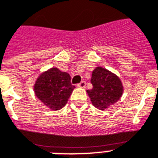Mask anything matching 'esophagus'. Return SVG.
I'll return each instance as SVG.
<instances>
[{
    "mask_svg": "<svg viewBox=\"0 0 158 158\" xmlns=\"http://www.w3.org/2000/svg\"><path fill=\"white\" fill-rule=\"evenodd\" d=\"M85 86H86V82L85 81H82L79 84H77V87L79 88H85Z\"/></svg>",
    "mask_w": 158,
    "mask_h": 158,
    "instance_id": "obj_1",
    "label": "esophagus"
}]
</instances>
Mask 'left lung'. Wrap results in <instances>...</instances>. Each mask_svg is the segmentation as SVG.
Instances as JSON below:
<instances>
[{
	"label": "left lung",
	"instance_id": "1",
	"mask_svg": "<svg viewBox=\"0 0 158 158\" xmlns=\"http://www.w3.org/2000/svg\"><path fill=\"white\" fill-rule=\"evenodd\" d=\"M91 84L93 89L87 90L88 94L93 105L100 110L116 103L123 94V89L118 77L102 67L93 71Z\"/></svg>",
	"mask_w": 158,
	"mask_h": 158
}]
</instances>
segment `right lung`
I'll use <instances>...</instances> for the list:
<instances>
[{
    "mask_svg": "<svg viewBox=\"0 0 158 158\" xmlns=\"http://www.w3.org/2000/svg\"><path fill=\"white\" fill-rule=\"evenodd\" d=\"M70 75L52 68L44 72L37 79L35 93L37 98L53 110L64 107L74 86L71 84Z\"/></svg>",
    "mask_w": 158,
    "mask_h": 158,
    "instance_id": "right-lung-1",
    "label": "right lung"
}]
</instances>
